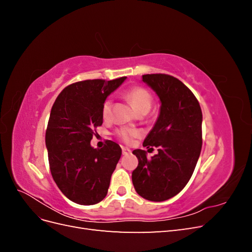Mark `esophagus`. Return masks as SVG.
<instances>
[{"label":"esophagus","mask_w":252,"mask_h":252,"mask_svg":"<svg viewBox=\"0 0 252 252\" xmlns=\"http://www.w3.org/2000/svg\"><path fill=\"white\" fill-rule=\"evenodd\" d=\"M130 149L129 148H126V147H122V154H123V156H127L130 154Z\"/></svg>","instance_id":"esophagus-1"}]
</instances>
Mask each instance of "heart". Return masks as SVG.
Returning <instances> with one entry per match:
<instances>
[{
	"instance_id": "1",
	"label": "heart",
	"mask_w": 252,
	"mask_h": 252,
	"mask_svg": "<svg viewBox=\"0 0 252 252\" xmlns=\"http://www.w3.org/2000/svg\"><path fill=\"white\" fill-rule=\"evenodd\" d=\"M127 100L131 103L133 108L140 112L142 110H148L151 107L152 104V96L148 90L142 87H133L130 90L127 91L126 94ZM111 113V100L107 98L102 106V116L104 119H108ZM117 134L121 140H123L126 143H130L134 136L139 135V131L134 130L131 128H120L117 131Z\"/></svg>"
}]
</instances>
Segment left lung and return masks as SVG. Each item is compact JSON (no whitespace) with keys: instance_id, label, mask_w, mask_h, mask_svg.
<instances>
[{"instance_id":"obj_1","label":"left lung","mask_w":252,"mask_h":252,"mask_svg":"<svg viewBox=\"0 0 252 252\" xmlns=\"http://www.w3.org/2000/svg\"><path fill=\"white\" fill-rule=\"evenodd\" d=\"M142 81L159 98V113L143 146L135 149L139 165L132 171L135 191L144 199L162 202L177 195L191 178L202 148V110L194 94L180 80L168 74H145ZM152 149V148H150Z\"/></svg>"}]
</instances>
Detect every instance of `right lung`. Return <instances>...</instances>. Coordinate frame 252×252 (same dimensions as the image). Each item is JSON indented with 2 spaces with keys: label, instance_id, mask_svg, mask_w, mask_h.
<instances>
[{
  "label": "right lung",
  "instance_id": "add662e5",
  "mask_svg": "<svg viewBox=\"0 0 252 252\" xmlns=\"http://www.w3.org/2000/svg\"><path fill=\"white\" fill-rule=\"evenodd\" d=\"M125 80L71 84L52 106L45 135L50 171L59 189L74 203L94 205L108 192L122 149L112 141L94 148L90 141L94 128L103 124V103Z\"/></svg>",
  "mask_w": 252,
  "mask_h": 252
}]
</instances>
